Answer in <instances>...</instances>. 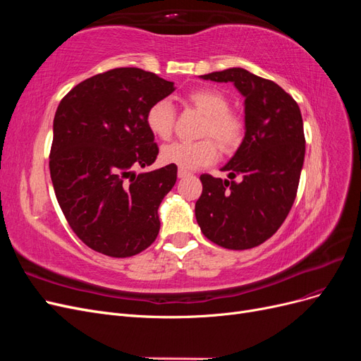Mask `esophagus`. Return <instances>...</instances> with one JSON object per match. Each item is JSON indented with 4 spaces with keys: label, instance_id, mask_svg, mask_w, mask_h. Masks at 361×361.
Masks as SVG:
<instances>
[{
    "label": "esophagus",
    "instance_id": "1",
    "mask_svg": "<svg viewBox=\"0 0 361 361\" xmlns=\"http://www.w3.org/2000/svg\"><path fill=\"white\" fill-rule=\"evenodd\" d=\"M190 171H187V170H182V169H179V171H178V178H180V179H183V178H187V176H190Z\"/></svg>",
    "mask_w": 361,
    "mask_h": 361
}]
</instances>
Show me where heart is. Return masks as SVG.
Returning <instances> with one entry per match:
<instances>
[{
  "mask_svg": "<svg viewBox=\"0 0 361 361\" xmlns=\"http://www.w3.org/2000/svg\"><path fill=\"white\" fill-rule=\"evenodd\" d=\"M185 102L206 116L203 135L212 137L224 152L233 150L241 143L243 120L231 111V102L215 89L202 87L185 94ZM174 106L167 99H159L147 108L146 125L155 137L169 140L174 125ZM218 158V147L211 138L200 141H174L161 149V161L182 170H197Z\"/></svg>",
  "mask_w": 361,
  "mask_h": 361,
  "instance_id": "1",
  "label": "heart"
}]
</instances>
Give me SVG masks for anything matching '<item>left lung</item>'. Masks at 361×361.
Returning a JSON list of instances; mask_svg holds the SVG:
<instances>
[{
  "label": "left lung",
  "instance_id": "left-lung-1",
  "mask_svg": "<svg viewBox=\"0 0 361 361\" xmlns=\"http://www.w3.org/2000/svg\"><path fill=\"white\" fill-rule=\"evenodd\" d=\"M233 82L244 96L245 135L223 171L227 180L202 174L195 218L203 235L228 250L260 245L274 235L297 197L305 140L298 104L274 81L243 68L202 75Z\"/></svg>",
  "mask_w": 361,
  "mask_h": 361
}]
</instances>
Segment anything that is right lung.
Returning a JSON list of instances; mask_svg holds the SVG:
<instances>
[{"label":"right lung","instance_id":"add662e5","mask_svg":"<svg viewBox=\"0 0 361 361\" xmlns=\"http://www.w3.org/2000/svg\"><path fill=\"white\" fill-rule=\"evenodd\" d=\"M174 82L138 68H117L75 85L54 117L49 171L56 197L81 241L111 257L146 250L159 233L158 207L178 167L146 173L158 157L147 108Z\"/></svg>","mask_w":361,"mask_h":361}]
</instances>
